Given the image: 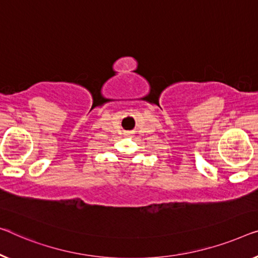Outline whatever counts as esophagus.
I'll return each mask as SVG.
<instances>
[{
	"mask_svg": "<svg viewBox=\"0 0 258 258\" xmlns=\"http://www.w3.org/2000/svg\"><path fill=\"white\" fill-rule=\"evenodd\" d=\"M127 136H131V134H130V133H127Z\"/></svg>",
	"mask_w": 258,
	"mask_h": 258,
	"instance_id": "obj_1",
	"label": "esophagus"
}]
</instances>
